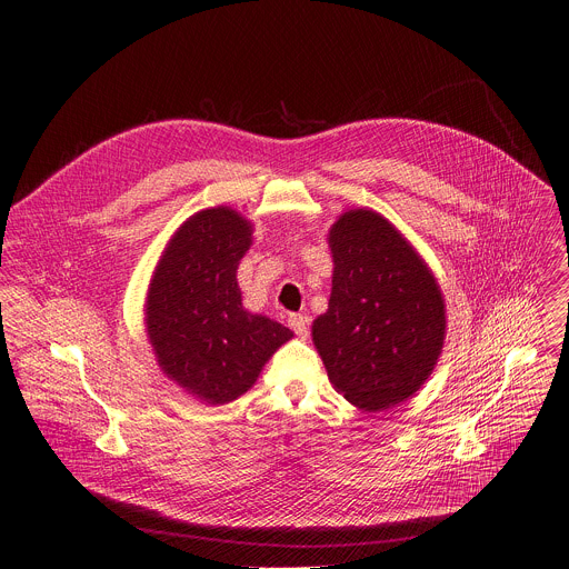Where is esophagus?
I'll return each mask as SVG.
<instances>
[{
  "label": "esophagus",
  "mask_w": 569,
  "mask_h": 569,
  "mask_svg": "<svg viewBox=\"0 0 569 569\" xmlns=\"http://www.w3.org/2000/svg\"><path fill=\"white\" fill-rule=\"evenodd\" d=\"M288 323H290V329L301 338V340H306L308 338V319L303 317V315H290L288 317Z\"/></svg>",
  "instance_id": "esophagus-1"
}]
</instances>
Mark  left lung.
Listing matches in <instances>:
<instances>
[{
    "mask_svg": "<svg viewBox=\"0 0 569 569\" xmlns=\"http://www.w3.org/2000/svg\"><path fill=\"white\" fill-rule=\"evenodd\" d=\"M333 281L312 345L329 380L365 412L412 398L443 351L441 286L405 233L382 213L356 207L331 224Z\"/></svg>",
    "mask_w": 569,
    "mask_h": 569,
    "instance_id": "left-lung-1",
    "label": "left lung"
}]
</instances>
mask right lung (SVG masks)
<instances>
[{"mask_svg":"<svg viewBox=\"0 0 569 569\" xmlns=\"http://www.w3.org/2000/svg\"><path fill=\"white\" fill-rule=\"evenodd\" d=\"M254 222L231 207L189 216L152 270L143 327L157 367L204 405H224L254 387L268 360L295 338L283 323L242 306L238 263Z\"/></svg>","mask_w":569,"mask_h":569,"instance_id":"add662e5","label":"right lung"}]
</instances>
